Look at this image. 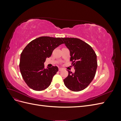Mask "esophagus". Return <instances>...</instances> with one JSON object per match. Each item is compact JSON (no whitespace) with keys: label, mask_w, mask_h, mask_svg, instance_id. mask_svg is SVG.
I'll use <instances>...</instances> for the list:
<instances>
[{"label":"esophagus","mask_w":121,"mask_h":121,"mask_svg":"<svg viewBox=\"0 0 121 121\" xmlns=\"http://www.w3.org/2000/svg\"><path fill=\"white\" fill-rule=\"evenodd\" d=\"M62 70H63V68H59V69H58V71H61Z\"/></svg>","instance_id":"1"}]
</instances>
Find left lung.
<instances>
[{
    "mask_svg": "<svg viewBox=\"0 0 121 121\" xmlns=\"http://www.w3.org/2000/svg\"><path fill=\"white\" fill-rule=\"evenodd\" d=\"M70 52V61L75 69L74 73L68 71L64 80L69 89L78 92L85 89L94 79L97 67L95 52L89 44L75 38H61Z\"/></svg>",
    "mask_w": 121,
    "mask_h": 121,
    "instance_id": "obj_1",
    "label": "left lung"
}]
</instances>
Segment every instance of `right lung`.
I'll return each mask as SVG.
<instances>
[{"label":"right lung","instance_id":"right-lung-1","mask_svg":"<svg viewBox=\"0 0 121 121\" xmlns=\"http://www.w3.org/2000/svg\"><path fill=\"white\" fill-rule=\"evenodd\" d=\"M64 43L61 38L42 36L32 40L21 54L20 69L22 77L30 88L36 91L46 89L58 69L56 66L44 68L47 57Z\"/></svg>","mask_w":121,"mask_h":121}]
</instances>
